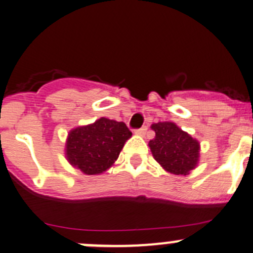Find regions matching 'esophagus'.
I'll return each instance as SVG.
<instances>
[{
  "label": "esophagus",
  "mask_w": 253,
  "mask_h": 253,
  "mask_svg": "<svg viewBox=\"0 0 253 253\" xmlns=\"http://www.w3.org/2000/svg\"><path fill=\"white\" fill-rule=\"evenodd\" d=\"M147 129H148L147 126H143V127H141V128L134 129V133L138 134V136H144L145 132H147Z\"/></svg>",
  "instance_id": "34e87169"
}]
</instances>
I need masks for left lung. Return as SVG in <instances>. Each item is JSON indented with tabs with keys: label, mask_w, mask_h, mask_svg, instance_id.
Returning <instances> with one entry per match:
<instances>
[{
	"label": "left lung",
	"mask_w": 253,
	"mask_h": 253,
	"mask_svg": "<svg viewBox=\"0 0 253 253\" xmlns=\"http://www.w3.org/2000/svg\"><path fill=\"white\" fill-rule=\"evenodd\" d=\"M155 137L149 141L154 159L167 171L175 175H187L196 168L200 157V143L178 128L174 122L152 125Z\"/></svg>",
	"instance_id": "8db88e82"
}]
</instances>
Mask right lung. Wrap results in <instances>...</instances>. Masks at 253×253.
I'll use <instances>...</instances> for the list:
<instances>
[{"instance_id":"1","label":"right lung","mask_w":253,"mask_h":253,"mask_svg":"<svg viewBox=\"0 0 253 253\" xmlns=\"http://www.w3.org/2000/svg\"><path fill=\"white\" fill-rule=\"evenodd\" d=\"M131 136L124 122L101 117L70 132L66 144L67 160L84 174H101L114 164Z\"/></svg>"}]
</instances>
